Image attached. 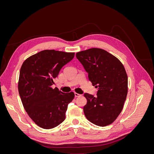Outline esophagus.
Instances as JSON below:
<instances>
[{"label": "esophagus", "mask_w": 154, "mask_h": 154, "mask_svg": "<svg viewBox=\"0 0 154 154\" xmlns=\"http://www.w3.org/2000/svg\"><path fill=\"white\" fill-rule=\"evenodd\" d=\"M74 96H75V97H80L82 95L80 94H78L76 92H74Z\"/></svg>", "instance_id": "esophagus-1"}]
</instances>
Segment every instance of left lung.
I'll return each instance as SVG.
<instances>
[{
	"mask_svg": "<svg viewBox=\"0 0 154 154\" xmlns=\"http://www.w3.org/2000/svg\"><path fill=\"white\" fill-rule=\"evenodd\" d=\"M97 96L85 93L83 107L87 119L100 127L112 123L122 112L128 92V76L122 63L106 51L91 48L76 54Z\"/></svg>",
	"mask_w": 154,
	"mask_h": 154,
	"instance_id": "1",
	"label": "left lung"
}]
</instances>
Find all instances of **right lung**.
<instances>
[{
	"label": "right lung",
	"instance_id": "add662e5",
	"mask_svg": "<svg viewBox=\"0 0 154 154\" xmlns=\"http://www.w3.org/2000/svg\"><path fill=\"white\" fill-rule=\"evenodd\" d=\"M74 57V53L44 50L31 56L22 63L18 92L26 112L41 128H54L66 119L74 92L64 93L51 86L60 69Z\"/></svg>",
	"mask_w": 154,
	"mask_h": 154
}]
</instances>
